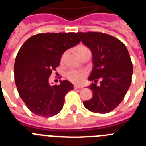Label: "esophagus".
Wrapping results in <instances>:
<instances>
[{"label": "esophagus", "instance_id": "1", "mask_svg": "<svg viewBox=\"0 0 146 146\" xmlns=\"http://www.w3.org/2000/svg\"><path fill=\"white\" fill-rule=\"evenodd\" d=\"M74 88H82V86H79V85H74Z\"/></svg>", "mask_w": 146, "mask_h": 146}]
</instances>
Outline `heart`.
Masks as SVG:
<instances>
[{"label":"heart","mask_w":146,"mask_h":146,"mask_svg":"<svg viewBox=\"0 0 146 146\" xmlns=\"http://www.w3.org/2000/svg\"><path fill=\"white\" fill-rule=\"evenodd\" d=\"M90 52L88 48H87L85 46H80L77 47V53L79 56L85 52ZM66 53L62 55L61 60H63L65 58ZM66 77L69 80L72 81L75 83H80L85 80V77L86 76V72L85 71H80V70H71L66 73Z\"/></svg>","instance_id":"obj_1"}]
</instances>
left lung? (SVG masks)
I'll use <instances>...</instances> for the list:
<instances>
[{"label": "left lung", "mask_w": 146, "mask_h": 146, "mask_svg": "<svg viewBox=\"0 0 146 146\" xmlns=\"http://www.w3.org/2000/svg\"><path fill=\"white\" fill-rule=\"evenodd\" d=\"M77 35L92 52L93 68L88 80L94 82L89 86L93 96L83 104L94 113H110L123 101L131 85L133 66L128 50L110 35L99 32H79Z\"/></svg>", "instance_id": "obj_1"}]
</instances>
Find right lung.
Returning <instances> with one entry per match:
<instances>
[{"label": "right lung", "instance_id": "1", "mask_svg": "<svg viewBox=\"0 0 146 146\" xmlns=\"http://www.w3.org/2000/svg\"><path fill=\"white\" fill-rule=\"evenodd\" d=\"M80 42L75 33H38L28 38L15 59V80L20 98L30 111L49 118L58 114L66 94L73 89L68 80L51 86L49 77L62 55Z\"/></svg>", "mask_w": 146, "mask_h": 146}]
</instances>
